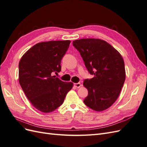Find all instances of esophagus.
<instances>
[{
	"label": "esophagus",
	"mask_w": 147,
	"mask_h": 147,
	"mask_svg": "<svg viewBox=\"0 0 147 147\" xmlns=\"http://www.w3.org/2000/svg\"><path fill=\"white\" fill-rule=\"evenodd\" d=\"M82 86V84L80 83H74V86L76 87V88H80Z\"/></svg>",
	"instance_id": "1"
}]
</instances>
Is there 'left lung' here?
<instances>
[{"instance_id":"8db88e82","label":"left lung","mask_w":147,"mask_h":147,"mask_svg":"<svg viewBox=\"0 0 147 147\" xmlns=\"http://www.w3.org/2000/svg\"><path fill=\"white\" fill-rule=\"evenodd\" d=\"M89 73L94 77L84 80L88 95L83 102L95 111L105 110L117 100L126 78L124 60L109 43L99 38L73 41Z\"/></svg>"}]
</instances>
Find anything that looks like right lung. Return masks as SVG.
Returning a JSON list of instances; mask_svg holds the SVG:
<instances>
[{
    "label": "right lung",
    "mask_w": 147,
    "mask_h": 147,
    "mask_svg": "<svg viewBox=\"0 0 147 147\" xmlns=\"http://www.w3.org/2000/svg\"><path fill=\"white\" fill-rule=\"evenodd\" d=\"M70 40L38 43L26 51L19 63V82L30 103L39 111L50 113L64 102L72 88L53 74L61 70V61Z\"/></svg>",
    "instance_id": "obj_1"
}]
</instances>
